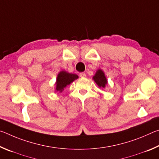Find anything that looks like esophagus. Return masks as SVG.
Here are the masks:
<instances>
[{"mask_svg":"<svg viewBox=\"0 0 159 159\" xmlns=\"http://www.w3.org/2000/svg\"><path fill=\"white\" fill-rule=\"evenodd\" d=\"M79 76H80V77H81V78H84V77H85L86 74L85 73H83V72H82V73L79 74Z\"/></svg>","mask_w":159,"mask_h":159,"instance_id":"obj_1","label":"esophagus"}]
</instances>
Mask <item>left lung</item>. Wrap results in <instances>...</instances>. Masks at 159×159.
<instances>
[{"label": "left lung", "instance_id": "1", "mask_svg": "<svg viewBox=\"0 0 159 159\" xmlns=\"http://www.w3.org/2000/svg\"><path fill=\"white\" fill-rule=\"evenodd\" d=\"M93 79L97 84H98L99 87L100 88H104L105 87V85L107 84V80L106 77L104 76V72L102 71L101 69H99L98 71L96 72L95 75L93 76Z\"/></svg>", "mask_w": 159, "mask_h": 159}]
</instances>
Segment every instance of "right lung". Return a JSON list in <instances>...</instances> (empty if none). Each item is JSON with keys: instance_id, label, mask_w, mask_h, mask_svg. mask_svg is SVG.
Returning <instances> with one entry per match:
<instances>
[{"instance_id": "add662e5", "label": "right lung", "mask_w": 159, "mask_h": 159, "mask_svg": "<svg viewBox=\"0 0 159 159\" xmlns=\"http://www.w3.org/2000/svg\"><path fill=\"white\" fill-rule=\"evenodd\" d=\"M78 76L76 74H69L66 71H60V73L58 74L57 82H56V90L62 92L64 88L66 85H69L74 80L78 79Z\"/></svg>"}]
</instances>
